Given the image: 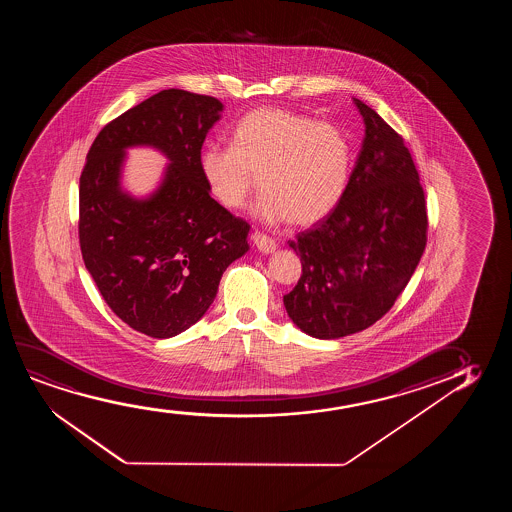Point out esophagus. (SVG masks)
<instances>
[{
    "instance_id": "obj_1",
    "label": "esophagus",
    "mask_w": 512,
    "mask_h": 512,
    "mask_svg": "<svg viewBox=\"0 0 512 512\" xmlns=\"http://www.w3.org/2000/svg\"><path fill=\"white\" fill-rule=\"evenodd\" d=\"M252 243L260 253H273L276 250V241L262 232H253Z\"/></svg>"
}]
</instances>
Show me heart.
Instances as JSON below:
<instances>
[{
    "label": "heart",
    "instance_id": "heart-1",
    "mask_svg": "<svg viewBox=\"0 0 512 512\" xmlns=\"http://www.w3.org/2000/svg\"><path fill=\"white\" fill-rule=\"evenodd\" d=\"M353 168L348 134L285 108L246 113L232 131V147L210 143L199 171L211 197L239 208L260 175L262 194L253 213L269 224L320 222L341 203Z\"/></svg>",
    "mask_w": 512,
    "mask_h": 512
}]
</instances>
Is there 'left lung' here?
I'll list each match as a JSON object with an SVG mask.
<instances>
[{"mask_svg": "<svg viewBox=\"0 0 512 512\" xmlns=\"http://www.w3.org/2000/svg\"><path fill=\"white\" fill-rule=\"evenodd\" d=\"M365 136L336 210L288 246L302 274L283 295L308 336L339 339L371 327L406 288L427 245V204L404 140L353 98Z\"/></svg>", "mask_w": 512, "mask_h": 512, "instance_id": "obj_1", "label": "left lung"}]
</instances>
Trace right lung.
Returning <instances> with one entry per match:
<instances>
[{
    "mask_svg": "<svg viewBox=\"0 0 512 512\" xmlns=\"http://www.w3.org/2000/svg\"><path fill=\"white\" fill-rule=\"evenodd\" d=\"M217 98L168 89L99 131L80 176L78 238L106 304L141 334L168 339L199 322L225 269L248 252L250 225L210 196L199 171ZM152 146L170 161L147 198L121 189L127 147Z\"/></svg>",
    "mask_w": 512,
    "mask_h": 512,
    "instance_id": "obj_1",
    "label": "right lung"
}]
</instances>
